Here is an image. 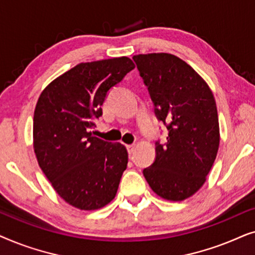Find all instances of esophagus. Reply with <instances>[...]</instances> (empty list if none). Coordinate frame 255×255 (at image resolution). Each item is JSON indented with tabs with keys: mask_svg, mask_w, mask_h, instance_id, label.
I'll return each instance as SVG.
<instances>
[{
	"mask_svg": "<svg viewBox=\"0 0 255 255\" xmlns=\"http://www.w3.org/2000/svg\"><path fill=\"white\" fill-rule=\"evenodd\" d=\"M127 148H128V154H132V153H133V151H134V148H135V145H127Z\"/></svg>",
	"mask_w": 255,
	"mask_h": 255,
	"instance_id": "obj_1",
	"label": "esophagus"
}]
</instances>
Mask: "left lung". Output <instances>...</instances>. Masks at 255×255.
<instances>
[{
    "mask_svg": "<svg viewBox=\"0 0 255 255\" xmlns=\"http://www.w3.org/2000/svg\"><path fill=\"white\" fill-rule=\"evenodd\" d=\"M147 87L154 113L168 130L155 142V160L142 170L156 195L168 201L193 196L207 180L219 147L215 97L187 62L169 53L132 58Z\"/></svg>",
    "mask_w": 255,
    "mask_h": 255,
    "instance_id": "left-lung-1",
    "label": "left lung"
}]
</instances>
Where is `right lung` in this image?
Returning a JSON list of instances; mask_svg holds the SVG:
<instances>
[{
  "mask_svg": "<svg viewBox=\"0 0 255 255\" xmlns=\"http://www.w3.org/2000/svg\"><path fill=\"white\" fill-rule=\"evenodd\" d=\"M134 68L128 57L81 62L40 94L33 116V148L41 170L65 202L96 210L116 196L128 151L90 132L108 92Z\"/></svg>",
  "mask_w": 255,
  "mask_h": 255,
  "instance_id": "add662e5",
  "label": "right lung"
}]
</instances>
